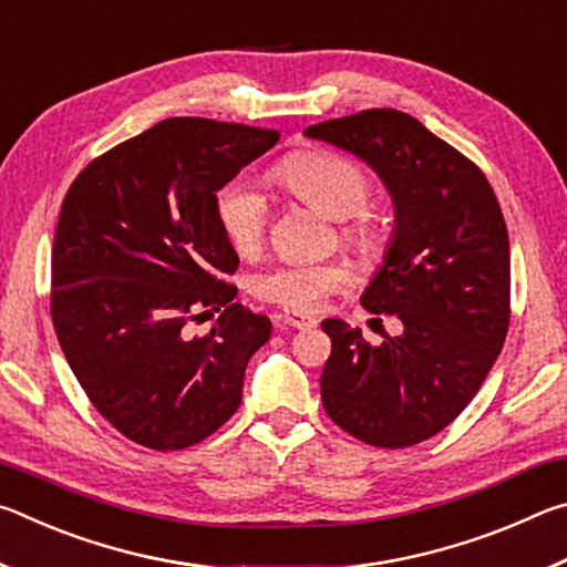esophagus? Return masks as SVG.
I'll list each match as a JSON object with an SVG mask.
<instances>
[{
    "instance_id": "1",
    "label": "esophagus",
    "mask_w": 567,
    "mask_h": 567,
    "mask_svg": "<svg viewBox=\"0 0 567 567\" xmlns=\"http://www.w3.org/2000/svg\"><path fill=\"white\" fill-rule=\"evenodd\" d=\"M280 320H282L285 324H290V328H297V330H310V328H315V324H318V320L310 318V315L295 312V310L280 312Z\"/></svg>"
}]
</instances>
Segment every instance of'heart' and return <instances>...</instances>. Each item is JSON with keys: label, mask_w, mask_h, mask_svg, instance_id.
Wrapping results in <instances>:
<instances>
[{"label": "heart", "mask_w": 567, "mask_h": 567, "mask_svg": "<svg viewBox=\"0 0 567 567\" xmlns=\"http://www.w3.org/2000/svg\"><path fill=\"white\" fill-rule=\"evenodd\" d=\"M287 195L310 205L332 219H350L364 213L372 182L354 162L322 150L295 152L272 172ZM217 223L235 252L255 255L265 243L267 199L245 182H233L217 197ZM342 239L360 252H372L378 233L368 219L358 217L342 227ZM348 285V270L334 262H285L270 267L252 280V292L287 310H320L332 292Z\"/></svg>", "instance_id": "1"}]
</instances>
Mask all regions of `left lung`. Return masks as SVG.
Here are the masks:
<instances>
[{
  "instance_id": "left-lung-1",
  "label": "left lung",
  "mask_w": 567,
  "mask_h": 567,
  "mask_svg": "<svg viewBox=\"0 0 567 567\" xmlns=\"http://www.w3.org/2000/svg\"><path fill=\"white\" fill-rule=\"evenodd\" d=\"M378 172L395 203L382 267L360 302L395 315L402 332L370 344L358 328L322 320L332 352L324 412L375 447H410L447 427L503 350L511 324V243L491 182L425 124L364 110L305 130Z\"/></svg>"
}]
</instances>
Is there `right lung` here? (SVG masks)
<instances>
[{
  "mask_svg": "<svg viewBox=\"0 0 567 567\" xmlns=\"http://www.w3.org/2000/svg\"><path fill=\"white\" fill-rule=\"evenodd\" d=\"M280 132L169 117L104 152L66 192L52 247V322L100 415L150 450L213 435L243 400L270 318L235 302L239 257L217 192ZM219 311L205 336L190 322Z\"/></svg>",
  "mask_w": 567,
  "mask_h": 567,
  "instance_id": "1",
  "label": "right lung"
}]
</instances>
